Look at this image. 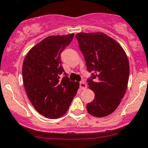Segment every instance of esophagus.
<instances>
[{
	"instance_id": "34e87169",
	"label": "esophagus",
	"mask_w": 148,
	"mask_h": 148,
	"mask_svg": "<svg viewBox=\"0 0 148 148\" xmlns=\"http://www.w3.org/2000/svg\"><path fill=\"white\" fill-rule=\"evenodd\" d=\"M79 86H80V88H81L82 90L85 89V88H86V83L84 82H79Z\"/></svg>"
}]
</instances>
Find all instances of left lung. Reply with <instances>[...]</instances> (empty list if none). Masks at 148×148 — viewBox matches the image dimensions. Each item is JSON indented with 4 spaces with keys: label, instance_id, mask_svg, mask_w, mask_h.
<instances>
[{
    "label": "left lung",
    "instance_id": "left-lung-1",
    "mask_svg": "<svg viewBox=\"0 0 148 148\" xmlns=\"http://www.w3.org/2000/svg\"><path fill=\"white\" fill-rule=\"evenodd\" d=\"M88 72V87L95 98L86 105L90 114L104 117L113 113L124 97L128 84L130 64L124 50L114 39L102 32L75 35Z\"/></svg>",
    "mask_w": 148,
    "mask_h": 148
}]
</instances>
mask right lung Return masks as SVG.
Wrapping results in <instances>:
<instances>
[{
	"instance_id": "obj_1",
	"label": "right lung",
	"mask_w": 148,
	"mask_h": 148,
	"mask_svg": "<svg viewBox=\"0 0 148 148\" xmlns=\"http://www.w3.org/2000/svg\"><path fill=\"white\" fill-rule=\"evenodd\" d=\"M74 34L50 36L29 50L23 61V80L26 94L40 114L55 119L63 116L79 88L64 71L61 53L73 40ZM64 77L61 79L60 75Z\"/></svg>"
}]
</instances>
